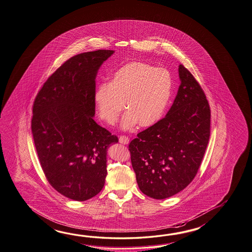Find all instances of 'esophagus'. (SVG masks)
I'll return each instance as SVG.
<instances>
[{
	"mask_svg": "<svg viewBox=\"0 0 252 252\" xmlns=\"http://www.w3.org/2000/svg\"><path fill=\"white\" fill-rule=\"evenodd\" d=\"M119 141L120 143H122L124 145H127L129 142V139H128V137L127 136H120Z\"/></svg>",
	"mask_w": 252,
	"mask_h": 252,
	"instance_id": "1",
	"label": "esophagus"
}]
</instances>
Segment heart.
<instances>
[{
  "label": "heart",
  "mask_w": 252,
  "mask_h": 252,
  "mask_svg": "<svg viewBox=\"0 0 252 252\" xmlns=\"http://www.w3.org/2000/svg\"><path fill=\"white\" fill-rule=\"evenodd\" d=\"M173 79L169 70L143 62H130L115 70L110 83L96 87L95 102L101 119L115 125L124 107L128 110L122 128L137 124L151 126L161 118L169 105Z\"/></svg>",
  "instance_id": "b5f03b06"
}]
</instances>
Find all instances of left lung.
<instances>
[{
    "mask_svg": "<svg viewBox=\"0 0 252 252\" xmlns=\"http://www.w3.org/2000/svg\"><path fill=\"white\" fill-rule=\"evenodd\" d=\"M179 73L181 83L168 114L128 145L138 188L158 200L173 196L192 182L211 135L205 93L183 64Z\"/></svg>",
    "mask_w": 252,
    "mask_h": 252,
    "instance_id": "obj_1",
    "label": "left lung"
}]
</instances>
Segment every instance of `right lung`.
Returning <instances> with one entry per match:
<instances>
[{"mask_svg":"<svg viewBox=\"0 0 252 252\" xmlns=\"http://www.w3.org/2000/svg\"><path fill=\"white\" fill-rule=\"evenodd\" d=\"M115 51L73 56L51 74L32 105L31 128L48 182L74 201L91 199L105 185L107 148L118 142L93 120L97 70Z\"/></svg>","mask_w":252,"mask_h":252,"instance_id":"right-lung-1","label":"right lung"}]
</instances>
